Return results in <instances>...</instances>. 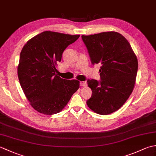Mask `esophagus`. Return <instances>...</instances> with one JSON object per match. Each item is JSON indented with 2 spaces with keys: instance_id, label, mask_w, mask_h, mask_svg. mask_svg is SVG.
<instances>
[{
  "instance_id": "1",
  "label": "esophagus",
  "mask_w": 156,
  "mask_h": 156,
  "mask_svg": "<svg viewBox=\"0 0 156 156\" xmlns=\"http://www.w3.org/2000/svg\"><path fill=\"white\" fill-rule=\"evenodd\" d=\"M80 86L81 87H87V83L86 81H81L80 82Z\"/></svg>"
}]
</instances>
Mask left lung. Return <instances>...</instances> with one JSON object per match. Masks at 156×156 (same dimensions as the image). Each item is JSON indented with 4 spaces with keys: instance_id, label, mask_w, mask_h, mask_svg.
Listing matches in <instances>:
<instances>
[{
    "instance_id": "obj_1",
    "label": "left lung",
    "mask_w": 156,
    "mask_h": 156,
    "mask_svg": "<svg viewBox=\"0 0 156 156\" xmlns=\"http://www.w3.org/2000/svg\"><path fill=\"white\" fill-rule=\"evenodd\" d=\"M92 64H101V81L88 80L92 96L87 101L92 111L107 115L119 110L133 90L138 61L126 38L115 31L82 35Z\"/></svg>"
}]
</instances>
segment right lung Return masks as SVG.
I'll list each match as a JSON object with an SVG mask.
<instances>
[{
    "mask_svg": "<svg viewBox=\"0 0 156 156\" xmlns=\"http://www.w3.org/2000/svg\"><path fill=\"white\" fill-rule=\"evenodd\" d=\"M79 37L46 31L23 46L17 66L19 80L31 106L40 113L62 111L80 87L78 80H65L55 74L63 52Z\"/></svg>",
    "mask_w": 156,
    "mask_h": 156,
    "instance_id": "right-lung-1",
    "label": "right lung"
}]
</instances>
